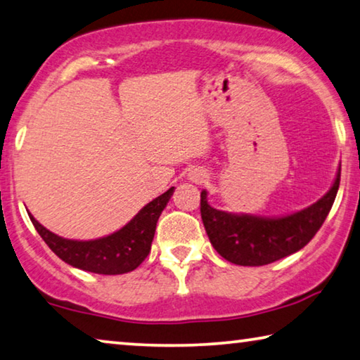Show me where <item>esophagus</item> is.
I'll use <instances>...</instances> for the list:
<instances>
[{
    "mask_svg": "<svg viewBox=\"0 0 360 360\" xmlns=\"http://www.w3.org/2000/svg\"><path fill=\"white\" fill-rule=\"evenodd\" d=\"M205 178H207V176H205L203 171H193L192 176H191V179L193 182H202V181H205Z\"/></svg>",
    "mask_w": 360,
    "mask_h": 360,
    "instance_id": "1",
    "label": "esophagus"
}]
</instances>
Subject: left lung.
Returning <instances> with one entry per match:
<instances>
[{"label":"left lung","mask_w":360,"mask_h":360,"mask_svg":"<svg viewBox=\"0 0 360 360\" xmlns=\"http://www.w3.org/2000/svg\"><path fill=\"white\" fill-rule=\"evenodd\" d=\"M336 179L321 200L283 218L232 214L210 207L207 191L200 193V213L210 242L222 258L238 266H264L296 253L321 229L340 187Z\"/></svg>","instance_id":"left-lung-1"}]
</instances>
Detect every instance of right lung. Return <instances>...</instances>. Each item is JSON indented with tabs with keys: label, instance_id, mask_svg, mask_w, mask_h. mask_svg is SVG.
Masks as SVG:
<instances>
[{
	"label": "right lung",
	"instance_id": "add662e5",
	"mask_svg": "<svg viewBox=\"0 0 360 360\" xmlns=\"http://www.w3.org/2000/svg\"><path fill=\"white\" fill-rule=\"evenodd\" d=\"M173 192L174 187H171L147 203L127 226L98 240L79 242L62 238L43 227L32 214L28 216L48 247L67 264L88 272L117 276L134 271L150 253L157 221Z\"/></svg>",
	"mask_w": 360,
	"mask_h": 360
}]
</instances>
